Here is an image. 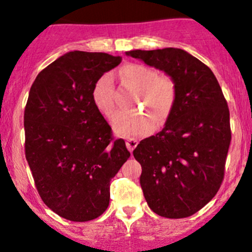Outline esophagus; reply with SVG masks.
I'll return each instance as SVG.
<instances>
[{
  "instance_id": "34e87169",
  "label": "esophagus",
  "mask_w": 252,
  "mask_h": 252,
  "mask_svg": "<svg viewBox=\"0 0 252 252\" xmlns=\"http://www.w3.org/2000/svg\"><path fill=\"white\" fill-rule=\"evenodd\" d=\"M136 145H138V140H136V139H128V140L126 141V149H128L130 152H133V150L135 149Z\"/></svg>"
}]
</instances>
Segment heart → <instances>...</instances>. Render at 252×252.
<instances>
[{
    "mask_svg": "<svg viewBox=\"0 0 252 252\" xmlns=\"http://www.w3.org/2000/svg\"><path fill=\"white\" fill-rule=\"evenodd\" d=\"M121 75L126 86L138 90L136 105L146 108L158 124L164 123L177 102L178 88L173 77L157 74L156 69L141 63L123 65ZM91 98L95 107L106 118L111 119L116 116V88L110 73H105L95 81ZM152 119L142 113L121 114L113 123L114 130L118 135L126 138L145 135L155 128V121Z\"/></svg>",
    "mask_w": 252,
    "mask_h": 252,
    "instance_id": "b5f03b06",
    "label": "heart"
}]
</instances>
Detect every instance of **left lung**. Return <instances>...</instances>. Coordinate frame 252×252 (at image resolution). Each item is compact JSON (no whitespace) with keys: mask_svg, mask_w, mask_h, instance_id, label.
<instances>
[{"mask_svg":"<svg viewBox=\"0 0 252 252\" xmlns=\"http://www.w3.org/2000/svg\"><path fill=\"white\" fill-rule=\"evenodd\" d=\"M164 70L177 83V102L166 126L133 151L149 207L166 218L194 215L222 185L229 150V108L212 70L184 50L126 52Z\"/></svg>","mask_w":252,"mask_h":252,"instance_id":"1","label":"left lung"}]
</instances>
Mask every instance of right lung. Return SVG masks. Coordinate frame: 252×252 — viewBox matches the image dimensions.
Returning a JSON list of instances; mask_svg holds the SVG:
<instances>
[{"instance_id": "add662e5", "label": "right lung", "mask_w": 252, "mask_h": 252, "mask_svg": "<svg viewBox=\"0 0 252 252\" xmlns=\"http://www.w3.org/2000/svg\"><path fill=\"white\" fill-rule=\"evenodd\" d=\"M102 52H68L37 74L24 110L25 158L45 205L88 222L107 210L110 182L130 152L95 107V81L121 63Z\"/></svg>"}]
</instances>
